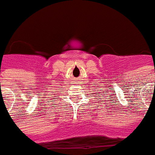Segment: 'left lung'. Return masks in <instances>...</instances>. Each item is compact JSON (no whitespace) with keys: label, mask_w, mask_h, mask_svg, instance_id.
<instances>
[{"label":"left lung","mask_w":155,"mask_h":155,"mask_svg":"<svg viewBox=\"0 0 155 155\" xmlns=\"http://www.w3.org/2000/svg\"><path fill=\"white\" fill-rule=\"evenodd\" d=\"M109 98H110V97H109ZM109 101H110V100H109Z\"/></svg>","instance_id":"8db88e82"}]
</instances>
